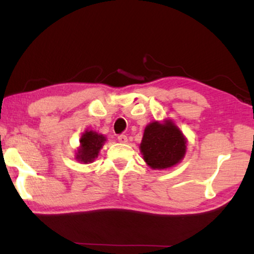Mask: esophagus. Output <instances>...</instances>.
I'll use <instances>...</instances> for the list:
<instances>
[{
    "instance_id": "esophagus-1",
    "label": "esophagus",
    "mask_w": 254,
    "mask_h": 254,
    "mask_svg": "<svg viewBox=\"0 0 254 254\" xmlns=\"http://www.w3.org/2000/svg\"><path fill=\"white\" fill-rule=\"evenodd\" d=\"M118 141H119L120 143H126V142L128 141V138H127L126 135L121 134V135H119V136H118Z\"/></svg>"
}]
</instances>
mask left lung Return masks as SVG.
<instances>
[{
    "mask_svg": "<svg viewBox=\"0 0 254 254\" xmlns=\"http://www.w3.org/2000/svg\"><path fill=\"white\" fill-rule=\"evenodd\" d=\"M186 142L173 121H152L145 127L140 150L151 169L164 170L180 163L186 154Z\"/></svg>",
    "mask_w": 254,
    "mask_h": 254,
    "instance_id": "8db88e82",
    "label": "left lung"
}]
</instances>
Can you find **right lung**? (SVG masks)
I'll use <instances>...</instances> for the list:
<instances>
[{"instance_id":"obj_1","label":"right lung","mask_w":254,"mask_h":254,"mask_svg":"<svg viewBox=\"0 0 254 254\" xmlns=\"http://www.w3.org/2000/svg\"><path fill=\"white\" fill-rule=\"evenodd\" d=\"M105 141L106 138L104 135L93 130H85L79 140V148L76 152V159L84 164L92 163L98 157L99 150Z\"/></svg>"}]
</instances>
